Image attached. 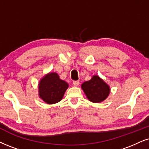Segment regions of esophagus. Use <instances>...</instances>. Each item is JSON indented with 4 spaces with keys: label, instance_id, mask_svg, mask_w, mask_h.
Returning <instances> with one entry per match:
<instances>
[{
    "label": "esophagus",
    "instance_id": "34e87169",
    "mask_svg": "<svg viewBox=\"0 0 149 149\" xmlns=\"http://www.w3.org/2000/svg\"><path fill=\"white\" fill-rule=\"evenodd\" d=\"M79 84H80V82H79L78 80H74L73 82V85L74 86H77L79 85Z\"/></svg>",
    "mask_w": 149,
    "mask_h": 149
}]
</instances>
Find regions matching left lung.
Returning <instances> with one entry per match:
<instances>
[{"label": "left lung", "instance_id": "left-lung-1", "mask_svg": "<svg viewBox=\"0 0 149 149\" xmlns=\"http://www.w3.org/2000/svg\"><path fill=\"white\" fill-rule=\"evenodd\" d=\"M81 87L88 100L95 103L104 101L110 93L109 86L97 76H93L91 80L84 82Z\"/></svg>", "mask_w": 149, "mask_h": 149}]
</instances>
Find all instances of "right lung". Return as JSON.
<instances>
[{
    "mask_svg": "<svg viewBox=\"0 0 149 149\" xmlns=\"http://www.w3.org/2000/svg\"><path fill=\"white\" fill-rule=\"evenodd\" d=\"M68 87L69 84L60 79L57 73H49L39 82V96L47 104H55L63 99Z\"/></svg>",
    "mask_w": 149,
    "mask_h": 149,
    "instance_id": "right-lung-1",
    "label": "right lung"
}]
</instances>
